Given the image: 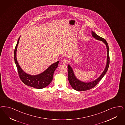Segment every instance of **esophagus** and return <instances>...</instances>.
Instances as JSON below:
<instances>
[{
    "instance_id": "obj_1",
    "label": "esophagus",
    "mask_w": 125,
    "mask_h": 125,
    "mask_svg": "<svg viewBox=\"0 0 125 125\" xmlns=\"http://www.w3.org/2000/svg\"><path fill=\"white\" fill-rule=\"evenodd\" d=\"M61 61L62 62V63H63V64H66V63H67V60L66 59H63V60H61Z\"/></svg>"
}]
</instances>
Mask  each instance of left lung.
<instances>
[{"label":"left lung","mask_w":125,"mask_h":125,"mask_svg":"<svg viewBox=\"0 0 125 125\" xmlns=\"http://www.w3.org/2000/svg\"><path fill=\"white\" fill-rule=\"evenodd\" d=\"M91 34L93 37H94L96 40H97L100 41H102L104 43L107 48V62L105 68L103 72L101 74L98 78L95 80L89 82H85L82 81L78 79L76 77L73 69L70 65H68V80L70 85L76 91H85L89 90L91 89L94 88L97 85L99 81L103 78L104 75L106 74L108 71L109 65V47L107 42L103 38L98 36L94 32L91 30Z\"/></svg>","instance_id":"1"}]
</instances>
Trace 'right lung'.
Listing matches in <instances>:
<instances>
[{"label":"right lung","mask_w":125,"mask_h":125,"mask_svg":"<svg viewBox=\"0 0 125 125\" xmlns=\"http://www.w3.org/2000/svg\"><path fill=\"white\" fill-rule=\"evenodd\" d=\"M20 36L17 41V44L14 50V60L17 67L18 73L22 82L28 86L35 89H42L48 86L52 82L54 71L58 67L59 61L50 65L42 73L38 75H32L24 72L21 68L17 62V51Z\"/></svg>","instance_id":"1"}]
</instances>
